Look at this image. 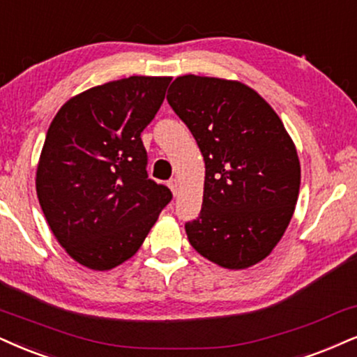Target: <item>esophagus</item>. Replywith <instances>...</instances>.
Wrapping results in <instances>:
<instances>
[{"label": "esophagus", "mask_w": 357, "mask_h": 357, "mask_svg": "<svg viewBox=\"0 0 357 357\" xmlns=\"http://www.w3.org/2000/svg\"><path fill=\"white\" fill-rule=\"evenodd\" d=\"M169 188L172 190V193H174V195H177V192H178V182H177V178L169 180Z\"/></svg>", "instance_id": "34e87169"}]
</instances>
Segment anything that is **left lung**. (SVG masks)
<instances>
[{"instance_id":"obj_1","label":"left lung","mask_w":357,"mask_h":357,"mask_svg":"<svg viewBox=\"0 0 357 357\" xmlns=\"http://www.w3.org/2000/svg\"><path fill=\"white\" fill-rule=\"evenodd\" d=\"M167 100L205 160L188 241L228 270L257 265L283 236L300 192V160L283 122L252 87L227 79L180 76Z\"/></svg>"}]
</instances>
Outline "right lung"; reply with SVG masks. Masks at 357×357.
Segmentation results:
<instances>
[{"label":"right lung","mask_w":357,"mask_h":357,"mask_svg":"<svg viewBox=\"0 0 357 357\" xmlns=\"http://www.w3.org/2000/svg\"><path fill=\"white\" fill-rule=\"evenodd\" d=\"M170 81L130 76L92 87L69 99L47 129L39 205L61 246L91 270L135 255L172 200L169 188L149 178L140 139Z\"/></svg>","instance_id":"obj_1"}]
</instances>
